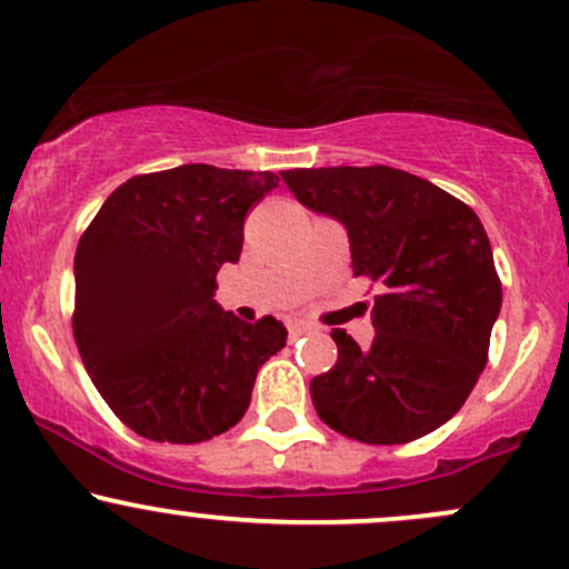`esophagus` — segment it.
Returning a JSON list of instances; mask_svg holds the SVG:
<instances>
[{
    "label": "esophagus",
    "mask_w": 569,
    "mask_h": 569,
    "mask_svg": "<svg viewBox=\"0 0 569 569\" xmlns=\"http://www.w3.org/2000/svg\"><path fill=\"white\" fill-rule=\"evenodd\" d=\"M287 331H290V339H298V336L309 333L311 326L307 320H290V322H287Z\"/></svg>",
    "instance_id": "1"
}]
</instances>
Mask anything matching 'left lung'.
<instances>
[{"instance_id":"obj_1","label":"left lung","mask_w":569,"mask_h":569,"mask_svg":"<svg viewBox=\"0 0 569 569\" xmlns=\"http://www.w3.org/2000/svg\"><path fill=\"white\" fill-rule=\"evenodd\" d=\"M282 179L298 203L347 230L356 277L382 282L369 350L333 331L339 360L309 385L322 423L369 445H405L448 423L486 369L502 309L478 213L385 164L296 168Z\"/></svg>"}]
</instances>
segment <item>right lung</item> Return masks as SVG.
<instances>
[{"label": "right lung", "mask_w": 569, "mask_h": 569, "mask_svg": "<svg viewBox=\"0 0 569 569\" xmlns=\"http://www.w3.org/2000/svg\"><path fill=\"white\" fill-rule=\"evenodd\" d=\"M279 187L271 170L181 164L113 189L76 249L78 352L108 407L154 442L192 445L247 412L254 377L287 345L277 317L213 301L238 262L243 219Z\"/></svg>", "instance_id": "right-lung-1"}]
</instances>
